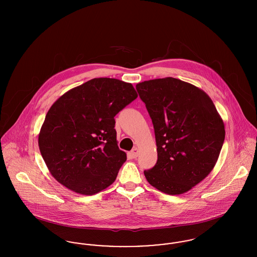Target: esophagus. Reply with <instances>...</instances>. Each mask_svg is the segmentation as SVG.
I'll return each mask as SVG.
<instances>
[{"label": "esophagus", "mask_w": 257, "mask_h": 257, "mask_svg": "<svg viewBox=\"0 0 257 257\" xmlns=\"http://www.w3.org/2000/svg\"><path fill=\"white\" fill-rule=\"evenodd\" d=\"M138 153H139V149H138L137 147L133 148V150L130 152L132 158H137V157H138Z\"/></svg>", "instance_id": "1"}]
</instances>
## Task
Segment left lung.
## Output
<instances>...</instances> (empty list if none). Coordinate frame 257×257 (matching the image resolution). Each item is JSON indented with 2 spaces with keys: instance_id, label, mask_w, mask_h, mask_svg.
I'll return each mask as SVG.
<instances>
[{
  "instance_id": "8db88e82",
  "label": "left lung",
  "mask_w": 257,
  "mask_h": 257,
  "mask_svg": "<svg viewBox=\"0 0 257 257\" xmlns=\"http://www.w3.org/2000/svg\"><path fill=\"white\" fill-rule=\"evenodd\" d=\"M136 88L152 119L158 153L146 178L165 194H184L214 169L225 137L223 121L202 89L179 79L149 80Z\"/></svg>"
}]
</instances>
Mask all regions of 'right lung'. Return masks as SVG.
Instances as JSON below:
<instances>
[{"mask_svg":"<svg viewBox=\"0 0 257 257\" xmlns=\"http://www.w3.org/2000/svg\"><path fill=\"white\" fill-rule=\"evenodd\" d=\"M137 97L132 84L111 78H94L61 95L38 135L52 176L85 196L113 183L127 159L117 146L114 116Z\"/></svg>","mask_w":257,"mask_h":257,"instance_id":"add662e5","label":"right lung"}]
</instances>
